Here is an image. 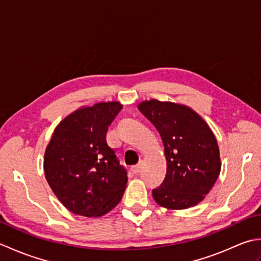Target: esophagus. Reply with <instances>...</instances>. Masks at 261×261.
Wrapping results in <instances>:
<instances>
[{
	"label": "esophagus",
	"instance_id": "esophagus-1",
	"mask_svg": "<svg viewBox=\"0 0 261 261\" xmlns=\"http://www.w3.org/2000/svg\"><path fill=\"white\" fill-rule=\"evenodd\" d=\"M140 170H141V164H138V165L132 166V167H131V171L134 174H139Z\"/></svg>",
	"mask_w": 261,
	"mask_h": 261
}]
</instances>
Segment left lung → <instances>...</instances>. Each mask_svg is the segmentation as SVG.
I'll return each mask as SVG.
<instances>
[{"label":"left lung","mask_w":261,"mask_h":261,"mask_svg":"<svg viewBox=\"0 0 261 261\" xmlns=\"http://www.w3.org/2000/svg\"><path fill=\"white\" fill-rule=\"evenodd\" d=\"M140 112L156 126L165 147L167 171L154 201L169 210L188 208L202 202L220 175L219 146L212 130L191 108L150 99Z\"/></svg>","instance_id":"obj_1"}]
</instances>
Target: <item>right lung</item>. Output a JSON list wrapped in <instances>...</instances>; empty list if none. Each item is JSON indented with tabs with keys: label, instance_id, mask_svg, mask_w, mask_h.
Masks as SVG:
<instances>
[{
	"label": "right lung",
	"instance_id": "obj_1",
	"mask_svg": "<svg viewBox=\"0 0 261 261\" xmlns=\"http://www.w3.org/2000/svg\"><path fill=\"white\" fill-rule=\"evenodd\" d=\"M119 102L85 107L60 122L47 146L43 169L49 186L70 212L98 218L123 196L126 170L107 142Z\"/></svg>",
	"mask_w": 261,
	"mask_h": 261
}]
</instances>
